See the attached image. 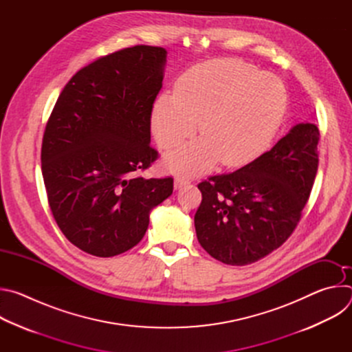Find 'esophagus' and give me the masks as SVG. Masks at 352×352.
<instances>
[{
  "mask_svg": "<svg viewBox=\"0 0 352 352\" xmlns=\"http://www.w3.org/2000/svg\"><path fill=\"white\" fill-rule=\"evenodd\" d=\"M186 185H189V181L188 179H185V178H175L174 179V188L175 189H181V188H184V186H186Z\"/></svg>",
  "mask_w": 352,
  "mask_h": 352,
  "instance_id": "obj_1",
  "label": "esophagus"
}]
</instances>
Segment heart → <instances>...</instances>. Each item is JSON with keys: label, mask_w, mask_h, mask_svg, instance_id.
<instances>
[{"label": "heart", "mask_w": 352, "mask_h": 352, "mask_svg": "<svg viewBox=\"0 0 352 352\" xmlns=\"http://www.w3.org/2000/svg\"><path fill=\"white\" fill-rule=\"evenodd\" d=\"M287 109L283 82L241 60L224 58L195 65L175 82L174 96L160 94L150 126L162 148L190 138L199 122L202 139L164 159L173 173L204 174L220 160L236 168L258 159L273 140Z\"/></svg>", "instance_id": "1"}]
</instances>
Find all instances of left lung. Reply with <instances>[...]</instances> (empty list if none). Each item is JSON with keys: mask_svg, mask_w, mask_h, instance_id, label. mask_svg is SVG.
<instances>
[{"mask_svg": "<svg viewBox=\"0 0 352 352\" xmlns=\"http://www.w3.org/2000/svg\"><path fill=\"white\" fill-rule=\"evenodd\" d=\"M319 136L315 124H296L252 163L197 185L202 204L195 230L210 256L245 266L288 239L315 182Z\"/></svg>", "mask_w": 352, "mask_h": 352, "instance_id": "obj_1", "label": "left lung"}]
</instances>
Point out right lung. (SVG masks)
<instances>
[{"mask_svg":"<svg viewBox=\"0 0 352 352\" xmlns=\"http://www.w3.org/2000/svg\"><path fill=\"white\" fill-rule=\"evenodd\" d=\"M167 52L135 45L78 71L45 125L41 173L48 205L67 239L111 258L143 238L148 216L173 193V178L138 175L157 159L150 117Z\"/></svg>","mask_w":352,"mask_h":352,"instance_id":"obj_1","label":"right lung"}]
</instances>
